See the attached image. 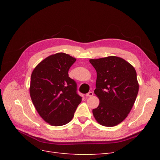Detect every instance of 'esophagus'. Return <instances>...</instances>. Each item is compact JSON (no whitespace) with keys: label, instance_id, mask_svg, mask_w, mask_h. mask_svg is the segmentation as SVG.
<instances>
[{"label":"esophagus","instance_id":"obj_1","mask_svg":"<svg viewBox=\"0 0 160 160\" xmlns=\"http://www.w3.org/2000/svg\"><path fill=\"white\" fill-rule=\"evenodd\" d=\"M93 93L92 91H89L88 93L86 94L87 97H91V96H93Z\"/></svg>","mask_w":160,"mask_h":160}]
</instances>
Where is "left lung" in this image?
I'll list each match as a JSON object with an SVG mask.
<instances>
[{
    "instance_id": "1",
    "label": "left lung",
    "mask_w": 160,
    "mask_h": 160,
    "mask_svg": "<svg viewBox=\"0 0 160 160\" xmlns=\"http://www.w3.org/2000/svg\"><path fill=\"white\" fill-rule=\"evenodd\" d=\"M97 72L95 94L99 105L93 109L95 119L106 127L117 125L128 117L139 91L134 67L115 56L90 59Z\"/></svg>"
}]
</instances>
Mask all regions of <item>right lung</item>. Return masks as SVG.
I'll return each instance as SVG.
<instances>
[{
	"label": "right lung",
	"mask_w": 160,
	"mask_h": 160,
	"mask_svg": "<svg viewBox=\"0 0 160 160\" xmlns=\"http://www.w3.org/2000/svg\"><path fill=\"white\" fill-rule=\"evenodd\" d=\"M76 59L64 52L47 57L34 69L30 95L36 110L46 122L61 126L71 122L82 98L68 71Z\"/></svg>",
	"instance_id": "obj_1"
}]
</instances>
